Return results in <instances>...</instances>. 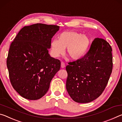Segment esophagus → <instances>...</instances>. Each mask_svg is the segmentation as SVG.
Returning a JSON list of instances; mask_svg holds the SVG:
<instances>
[{
    "mask_svg": "<svg viewBox=\"0 0 122 122\" xmlns=\"http://www.w3.org/2000/svg\"><path fill=\"white\" fill-rule=\"evenodd\" d=\"M65 67V63L63 62V61H61V68H64Z\"/></svg>",
    "mask_w": 122,
    "mask_h": 122,
    "instance_id": "34e87169",
    "label": "esophagus"
}]
</instances>
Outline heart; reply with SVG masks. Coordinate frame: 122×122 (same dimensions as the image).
<instances>
[{
    "label": "heart",
    "mask_w": 122,
    "mask_h": 122,
    "mask_svg": "<svg viewBox=\"0 0 122 122\" xmlns=\"http://www.w3.org/2000/svg\"><path fill=\"white\" fill-rule=\"evenodd\" d=\"M90 43V41L86 36L75 31H64L59 35L58 40L51 41V56L53 58L58 57L63 55L66 48V53L70 59L78 61L86 53Z\"/></svg>",
    "instance_id": "heart-1"
}]
</instances>
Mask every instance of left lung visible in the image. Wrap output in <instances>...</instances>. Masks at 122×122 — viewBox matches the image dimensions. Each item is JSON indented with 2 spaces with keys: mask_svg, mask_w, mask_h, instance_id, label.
<instances>
[{
  "mask_svg": "<svg viewBox=\"0 0 122 122\" xmlns=\"http://www.w3.org/2000/svg\"><path fill=\"white\" fill-rule=\"evenodd\" d=\"M112 48L108 42L96 38L82 58L66 67V88L76 102L86 103L100 96L108 83L112 70Z\"/></svg>",
  "mask_w": 122,
  "mask_h": 122,
  "instance_id": "1",
  "label": "left lung"
}]
</instances>
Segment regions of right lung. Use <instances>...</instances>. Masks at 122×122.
Listing matches in <instances>:
<instances>
[{
  "mask_svg": "<svg viewBox=\"0 0 122 122\" xmlns=\"http://www.w3.org/2000/svg\"><path fill=\"white\" fill-rule=\"evenodd\" d=\"M57 25L35 24L20 30L10 47L7 58L9 77L14 89L29 100L44 96L61 67L59 60L49 53Z\"/></svg>",
  "mask_w": 122,
  "mask_h": 122,
  "instance_id": "1",
  "label": "right lung"
}]
</instances>
